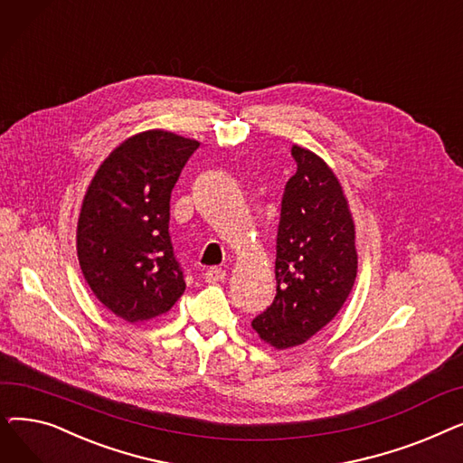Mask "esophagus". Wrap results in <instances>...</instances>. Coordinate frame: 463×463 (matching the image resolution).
Listing matches in <instances>:
<instances>
[{"label":"esophagus","instance_id":"1","mask_svg":"<svg viewBox=\"0 0 463 463\" xmlns=\"http://www.w3.org/2000/svg\"><path fill=\"white\" fill-rule=\"evenodd\" d=\"M227 278V272L223 269H217V266H212L204 272V279L208 283H217V281H223Z\"/></svg>","mask_w":463,"mask_h":463}]
</instances>
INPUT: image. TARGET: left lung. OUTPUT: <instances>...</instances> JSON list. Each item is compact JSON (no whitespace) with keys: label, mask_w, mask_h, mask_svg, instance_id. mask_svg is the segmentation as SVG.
Returning <instances> with one entry per match:
<instances>
[{"label":"left lung","mask_w":463,"mask_h":463,"mask_svg":"<svg viewBox=\"0 0 463 463\" xmlns=\"http://www.w3.org/2000/svg\"><path fill=\"white\" fill-rule=\"evenodd\" d=\"M290 156L276 240L278 293L251 326L276 349L302 345L344 307L356 279L354 223L332 168L302 146Z\"/></svg>","instance_id":"1"}]
</instances>
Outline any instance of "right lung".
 Listing matches in <instances>:
<instances>
[{"mask_svg":"<svg viewBox=\"0 0 463 463\" xmlns=\"http://www.w3.org/2000/svg\"><path fill=\"white\" fill-rule=\"evenodd\" d=\"M199 142L138 133L97 168L77 227L79 262L93 295L128 323L166 313L184 295L168 234L170 193Z\"/></svg>","mask_w":463,"mask_h":463,"instance_id":"add662e5","label":"right lung"}]
</instances>
